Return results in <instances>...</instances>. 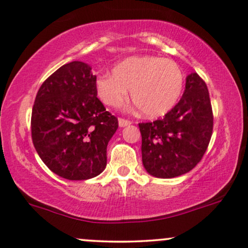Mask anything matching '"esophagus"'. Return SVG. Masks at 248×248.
<instances>
[{"label": "esophagus", "instance_id": "esophagus-1", "mask_svg": "<svg viewBox=\"0 0 248 248\" xmlns=\"http://www.w3.org/2000/svg\"><path fill=\"white\" fill-rule=\"evenodd\" d=\"M130 124H131L130 121L124 120V118H118V125H120V127H125Z\"/></svg>", "mask_w": 248, "mask_h": 248}]
</instances>
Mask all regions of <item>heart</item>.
Instances as JSON below:
<instances>
[{
  "mask_svg": "<svg viewBox=\"0 0 248 248\" xmlns=\"http://www.w3.org/2000/svg\"><path fill=\"white\" fill-rule=\"evenodd\" d=\"M185 76L175 61L156 56L130 57L118 62L112 74H102L94 88L100 100L120 107L131 90V100L150 118L166 115L182 94Z\"/></svg>",
  "mask_w": 248,
  "mask_h": 248,
  "instance_id": "heart-1",
  "label": "heart"
}]
</instances>
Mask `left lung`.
Listing matches in <instances>:
<instances>
[{
	"mask_svg": "<svg viewBox=\"0 0 248 248\" xmlns=\"http://www.w3.org/2000/svg\"><path fill=\"white\" fill-rule=\"evenodd\" d=\"M142 164L150 175L171 179L201 162L213 131L207 86L197 73L186 78L182 98L162 120L140 123Z\"/></svg>",
	"mask_w": 248,
	"mask_h": 248,
	"instance_id": "left-lung-1",
	"label": "left lung"
}]
</instances>
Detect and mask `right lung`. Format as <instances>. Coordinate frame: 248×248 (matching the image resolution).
Masks as SVG:
<instances>
[{
	"mask_svg": "<svg viewBox=\"0 0 248 248\" xmlns=\"http://www.w3.org/2000/svg\"><path fill=\"white\" fill-rule=\"evenodd\" d=\"M91 66L72 61L47 77L31 111V139L43 163L67 180H88L107 165L117 118L96 98Z\"/></svg>",
	"mask_w": 248,
	"mask_h": 248,
	"instance_id": "add662e5",
	"label": "right lung"
}]
</instances>
